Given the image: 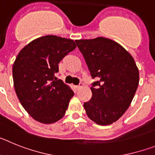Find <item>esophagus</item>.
I'll use <instances>...</instances> for the list:
<instances>
[{
    "instance_id": "1",
    "label": "esophagus",
    "mask_w": 155,
    "mask_h": 155,
    "mask_svg": "<svg viewBox=\"0 0 155 155\" xmlns=\"http://www.w3.org/2000/svg\"><path fill=\"white\" fill-rule=\"evenodd\" d=\"M83 87V83H79V84L77 86V89H80L81 87Z\"/></svg>"
}]
</instances>
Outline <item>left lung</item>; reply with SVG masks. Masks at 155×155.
Here are the masks:
<instances>
[{"mask_svg":"<svg viewBox=\"0 0 155 155\" xmlns=\"http://www.w3.org/2000/svg\"><path fill=\"white\" fill-rule=\"evenodd\" d=\"M92 78V97L84 103L87 116L98 125L117 121L132 102L139 71L132 56L112 39L98 37L75 40Z\"/></svg>","mask_w":155,"mask_h":155,"instance_id":"1","label":"left lung"}]
</instances>
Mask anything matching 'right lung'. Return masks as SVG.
<instances>
[{
	"label": "right lung",
	"mask_w": 155,
	"mask_h": 155,
	"mask_svg": "<svg viewBox=\"0 0 155 155\" xmlns=\"http://www.w3.org/2000/svg\"><path fill=\"white\" fill-rule=\"evenodd\" d=\"M75 48L72 39L49 35L31 41L18 54L12 67L15 90L36 121L53 124L65 114L74 93L56 74L59 63Z\"/></svg>",
	"instance_id": "add662e5"
}]
</instances>
